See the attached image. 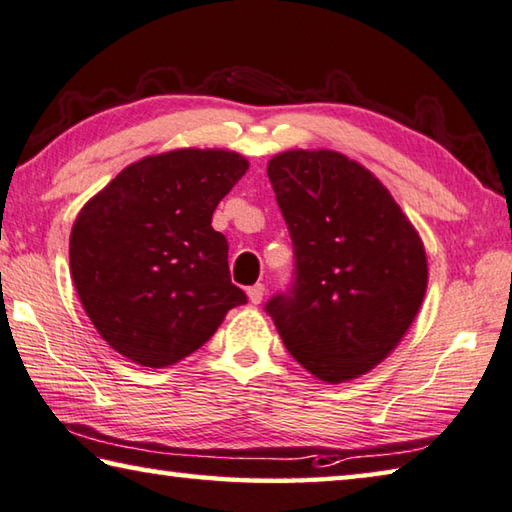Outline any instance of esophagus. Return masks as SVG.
Returning <instances> with one entry per match:
<instances>
[{"label":"esophagus","mask_w":512,"mask_h":512,"mask_svg":"<svg viewBox=\"0 0 512 512\" xmlns=\"http://www.w3.org/2000/svg\"><path fill=\"white\" fill-rule=\"evenodd\" d=\"M263 294H265V285L263 283L251 285V288L247 290V297H249L251 303H254V306H258V303L263 301Z\"/></svg>","instance_id":"34e87169"}]
</instances>
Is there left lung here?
Wrapping results in <instances>:
<instances>
[{"label": "left lung", "mask_w": 512, "mask_h": 512, "mask_svg": "<svg viewBox=\"0 0 512 512\" xmlns=\"http://www.w3.org/2000/svg\"><path fill=\"white\" fill-rule=\"evenodd\" d=\"M294 245V288L265 310L315 378L339 384L387 360L427 290L414 224L369 168L335 150H285L267 164Z\"/></svg>", "instance_id": "obj_1"}]
</instances>
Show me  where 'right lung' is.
Here are the masks:
<instances>
[{
  "label": "right lung",
  "mask_w": 512,
  "mask_h": 512,
  "mask_svg": "<svg viewBox=\"0 0 512 512\" xmlns=\"http://www.w3.org/2000/svg\"><path fill=\"white\" fill-rule=\"evenodd\" d=\"M249 161L233 150L179 148L123 168L71 227L78 299L107 344L130 362L164 369L195 353L231 308L229 245L215 206Z\"/></svg>",
  "instance_id": "add662e5"
}]
</instances>
